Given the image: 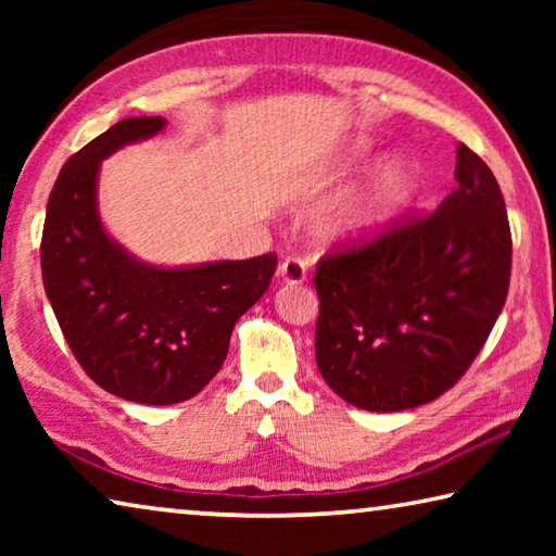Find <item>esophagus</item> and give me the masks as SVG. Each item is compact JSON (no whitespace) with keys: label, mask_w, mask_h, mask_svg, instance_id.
Instances as JSON below:
<instances>
[{"label":"esophagus","mask_w":556,"mask_h":556,"mask_svg":"<svg viewBox=\"0 0 556 556\" xmlns=\"http://www.w3.org/2000/svg\"><path fill=\"white\" fill-rule=\"evenodd\" d=\"M306 271L308 265L301 257H287L279 265V277L281 281H287V285H301V281L306 279Z\"/></svg>","instance_id":"34e87169"}]
</instances>
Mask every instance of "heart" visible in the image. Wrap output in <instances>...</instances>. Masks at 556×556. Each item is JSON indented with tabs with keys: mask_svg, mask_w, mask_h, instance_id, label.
Returning a JSON list of instances; mask_svg holds the SVG:
<instances>
[{
	"mask_svg": "<svg viewBox=\"0 0 556 556\" xmlns=\"http://www.w3.org/2000/svg\"><path fill=\"white\" fill-rule=\"evenodd\" d=\"M412 188V174L404 166H392L384 172L378 184H375L363 199L345 205L338 211L331 220L324 225L326 238L331 240H348L357 238L372 230L375 225L388 218L390 211L397 205Z\"/></svg>",
	"mask_w": 556,
	"mask_h": 556,
	"instance_id": "b5f03b06",
	"label": "heart"
}]
</instances>
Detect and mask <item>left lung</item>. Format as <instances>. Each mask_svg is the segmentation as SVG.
<instances>
[{"label":"left lung","instance_id":"1","mask_svg":"<svg viewBox=\"0 0 556 556\" xmlns=\"http://www.w3.org/2000/svg\"><path fill=\"white\" fill-rule=\"evenodd\" d=\"M456 188L318 260L316 365L338 397L402 412L454 388L501 316L513 238L491 168L456 149Z\"/></svg>","mask_w":556,"mask_h":556}]
</instances>
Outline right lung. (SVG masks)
Returning <instances> with one entry per match:
<instances>
[{
  "mask_svg": "<svg viewBox=\"0 0 556 556\" xmlns=\"http://www.w3.org/2000/svg\"><path fill=\"white\" fill-rule=\"evenodd\" d=\"M164 117H127L63 164L46 205L41 275L75 361L127 402L191 400L223 368L238 318L265 294L277 255L154 267L110 238L98 215L100 162L159 135Z\"/></svg>",
  "mask_w": 556,
  "mask_h": 556,
  "instance_id": "add662e5",
  "label": "right lung"
}]
</instances>
